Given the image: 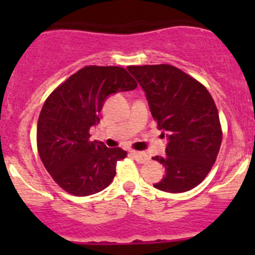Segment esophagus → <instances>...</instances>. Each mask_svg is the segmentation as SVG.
<instances>
[{
    "label": "esophagus",
    "mask_w": 255,
    "mask_h": 255,
    "mask_svg": "<svg viewBox=\"0 0 255 255\" xmlns=\"http://www.w3.org/2000/svg\"><path fill=\"white\" fill-rule=\"evenodd\" d=\"M132 155H133V158L135 159V160L138 161V163H146V161L149 160V156L146 155L145 153H144V151H137V150H133L132 151Z\"/></svg>",
    "instance_id": "esophagus-1"
}]
</instances>
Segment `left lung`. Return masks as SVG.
<instances>
[{
  "instance_id": "left-lung-1",
  "label": "left lung",
  "mask_w": 255,
  "mask_h": 255,
  "mask_svg": "<svg viewBox=\"0 0 255 255\" xmlns=\"http://www.w3.org/2000/svg\"><path fill=\"white\" fill-rule=\"evenodd\" d=\"M127 69L142 86L151 116L169 139L166 155L153 158L165 166V175L154 187L165 192L194 189L210 173L222 143L212 96L201 82L173 65Z\"/></svg>"
}]
</instances>
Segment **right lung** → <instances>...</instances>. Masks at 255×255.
I'll use <instances>...</instances> for the list:
<instances>
[{"label":"right lung","mask_w":255,"mask_h":255,"mask_svg":"<svg viewBox=\"0 0 255 255\" xmlns=\"http://www.w3.org/2000/svg\"><path fill=\"white\" fill-rule=\"evenodd\" d=\"M135 87V80L121 66L90 65L66 79L45 100L38 118V153L54 181L66 192L89 196L112 182L116 164L127 151L91 142L90 128L99 125L109 95Z\"/></svg>","instance_id":"add662e5"}]
</instances>
